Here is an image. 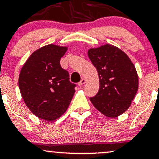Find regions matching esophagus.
I'll return each mask as SVG.
<instances>
[{"mask_svg":"<svg viewBox=\"0 0 159 159\" xmlns=\"http://www.w3.org/2000/svg\"><path fill=\"white\" fill-rule=\"evenodd\" d=\"M86 82H87V80H86L85 78H82V79L81 80V81H80L79 83H78V85H79L80 87H81L82 85L84 84Z\"/></svg>","mask_w":159,"mask_h":159,"instance_id":"34e87169","label":"esophagus"}]
</instances>
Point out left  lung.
<instances>
[{
    "mask_svg": "<svg viewBox=\"0 0 159 159\" xmlns=\"http://www.w3.org/2000/svg\"><path fill=\"white\" fill-rule=\"evenodd\" d=\"M97 69L99 90L90 101L102 114L114 118L130 107L138 90V75L129 56L111 44L87 52Z\"/></svg>",
    "mask_w": 159,
    "mask_h": 159,
    "instance_id": "left-lung-1",
    "label": "left lung"
}]
</instances>
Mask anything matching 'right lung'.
Here are the masks:
<instances>
[{
	"mask_svg": "<svg viewBox=\"0 0 159 159\" xmlns=\"http://www.w3.org/2000/svg\"><path fill=\"white\" fill-rule=\"evenodd\" d=\"M68 47L49 44L33 52L19 73L20 93L35 116L54 121L68 108L75 92L69 72L60 64Z\"/></svg>",
	"mask_w": 159,
	"mask_h": 159,
	"instance_id": "right-lung-1",
	"label": "right lung"
}]
</instances>
